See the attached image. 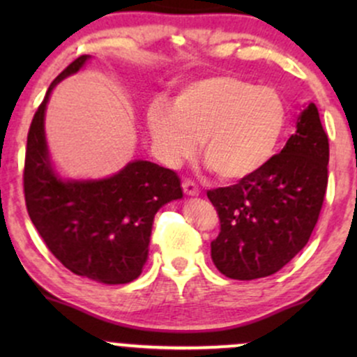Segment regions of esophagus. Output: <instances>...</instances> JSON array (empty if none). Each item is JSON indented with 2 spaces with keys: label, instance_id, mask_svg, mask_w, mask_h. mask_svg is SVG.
<instances>
[{
  "label": "esophagus",
  "instance_id": "1",
  "mask_svg": "<svg viewBox=\"0 0 357 357\" xmlns=\"http://www.w3.org/2000/svg\"><path fill=\"white\" fill-rule=\"evenodd\" d=\"M183 191H184V195H188V196H198L199 195V188L196 186V183L190 181V179L183 181Z\"/></svg>",
  "mask_w": 357,
  "mask_h": 357
}]
</instances>
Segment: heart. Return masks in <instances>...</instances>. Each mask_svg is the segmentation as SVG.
<instances>
[{
  "mask_svg": "<svg viewBox=\"0 0 357 357\" xmlns=\"http://www.w3.org/2000/svg\"><path fill=\"white\" fill-rule=\"evenodd\" d=\"M147 127L159 158L181 165L202 144V154L221 179H243L270 161L285 127V105L270 87L233 75L184 85L173 107L154 102Z\"/></svg>",
  "mask_w": 357,
  "mask_h": 357,
  "instance_id": "b5f03b06",
  "label": "heart"
}]
</instances>
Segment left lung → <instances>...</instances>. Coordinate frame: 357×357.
<instances>
[{
    "instance_id": "obj_1",
    "label": "left lung",
    "mask_w": 357,
    "mask_h": 357,
    "mask_svg": "<svg viewBox=\"0 0 357 357\" xmlns=\"http://www.w3.org/2000/svg\"><path fill=\"white\" fill-rule=\"evenodd\" d=\"M327 162L329 139L310 102L280 154L233 186L208 191L221 225L211 258L223 275L268 277L305 247L326 196Z\"/></svg>"
}]
</instances>
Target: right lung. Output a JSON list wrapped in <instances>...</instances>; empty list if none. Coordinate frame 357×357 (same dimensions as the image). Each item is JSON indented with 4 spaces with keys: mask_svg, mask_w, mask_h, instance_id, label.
<instances>
[{
    "mask_svg": "<svg viewBox=\"0 0 357 357\" xmlns=\"http://www.w3.org/2000/svg\"><path fill=\"white\" fill-rule=\"evenodd\" d=\"M90 55L72 61L52 82L28 130L24 158L26 210L50 252L75 275L107 285L141 275L159 208L183 198L174 171L136 159L102 179H65L56 173L47 137L45 112L52 90L84 68Z\"/></svg>",
    "mask_w": 357,
    "mask_h": 357,
    "instance_id": "right-lung-1",
    "label": "right lung"
}]
</instances>
